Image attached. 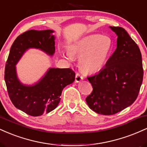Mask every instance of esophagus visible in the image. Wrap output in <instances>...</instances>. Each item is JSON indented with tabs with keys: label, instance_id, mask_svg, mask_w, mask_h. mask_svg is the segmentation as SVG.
Masks as SVG:
<instances>
[{
	"label": "esophagus",
	"instance_id": "esophagus-1",
	"mask_svg": "<svg viewBox=\"0 0 147 147\" xmlns=\"http://www.w3.org/2000/svg\"><path fill=\"white\" fill-rule=\"evenodd\" d=\"M82 80H83V77H82V75H80V74L79 73H77L75 75V82H77V83H78V82H81Z\"/></svg>",
	"mask_w": 147,
	"mask_h": 147
}]
</instances>
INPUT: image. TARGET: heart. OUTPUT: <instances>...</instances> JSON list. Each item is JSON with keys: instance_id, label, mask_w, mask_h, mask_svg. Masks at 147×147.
I'll return each mask as SVG.
<instances>
[{"instance_id": "1", "label": "heart", "mask_w": 147, "mask_h": 147, "mask_svg": "<svg viewBox=\"0 0 147 147\" xmlns=\"http://www.w3.org/2000/svg\"><path fill=\"white\" fill-rule=\"evenodd\" d=\"M112 46V40L109 36L90 35L72 43L68 47L69 53L65 57L68 59L80 57L79 65L81 70L93 73L102 70L105 65Z\"/></svg>"}]
</instances>
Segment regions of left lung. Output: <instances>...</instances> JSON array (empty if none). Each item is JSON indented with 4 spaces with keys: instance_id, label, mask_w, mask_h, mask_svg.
Segmentation results:
<instances>
[{
    "instance_id": "obj_1",
    "label": "left lung",
    "mask_w": 147,
    "mask_h": 147,
    "mask_svg": "<svg viewBox=\"0 0 147 147\" xmlns=\"http://www.w3.org/2000/svg\"><path fill=\"white\" fill-rule=\"evenodd\" d=\"M109 28L117 36V48L104 68L88 77L93 90L86 99L91 110L104 115L120 112L136 101L144 74L136 42L124 28Z\"/></svg>"
}]
</instances>
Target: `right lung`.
Masks as SVG:
<instances>
[{
    "mask_svg": "<svg viewBox=\"0 0 147 147\" xmlns=\"http://www.w3.org/2000/svg\"><path fill=\"white\" fill-rule=\"evenodd\" d=\"M52 30H30L16 38L5 69L8 95L16 108L31 116L48 113L57 108L63 89L75 81V73L70 68H50L32 85L22 84L18 79L16 65L30 48L38 49L49 56L55 52V36Z\"/></svg>",
    "mask_w": 147,
    "mask_h": 147,
    "instance_id": "right-lung-1",
    "label": "right lung"
}]
</instances>
